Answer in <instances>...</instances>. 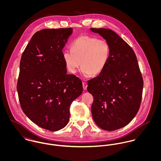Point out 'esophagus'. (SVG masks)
Here are the masks:
<instances>
[{"label": "esophagus", "instance_id": "1", "mask_svg": "<svg viewBox=\"0 0 161 161\" xmlns=\"http://www.w3.org/2000/svg\"><path fill=\"white\" fill-rule=\"evenodd\" d=\"M82 86H83V89H84V90H87V88L88 85H87V84L86 82H82Z\"/></svg>", "mask_w": 161, "mask_h": 161}]
</instances>
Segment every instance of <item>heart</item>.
<instances>
[{
	"mask_svg": "<svg viewBox=\"0 0 161 161\" xmlns=\"http://www.w3.org/2000/svg\"><path fill=\"white\" fill-rule=\"evenodd\" d=\"M70 49L63 51L66 69L70 74H75L81 64L80 72L86 77L102 72L110 56V46L107 40L87 35L77 38Z\"/></svg>",
	"mask_w": 161,
	"mask_h": 161,
	"instance_id": "heart-1",
	"label": "heart"
}]
</instances>
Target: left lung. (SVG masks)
I'll return each mask as SVG.
<instances>
[{"instance_id":"1","label":"left lung","mask_w":161,"mask_h":161,"mask_svg":"<svg viewBox=\"0 0 161 161\" xmlns=\"http://www.w3.org/2000/svg\"><path fill=\"white\" fill-rule=\"evenodd\" d=\"M110 46L108 64L102 72L88 81L93 97L92 117L100 128L114 131L127 125L139 109L143 80L136 56L130 45L114 31L91 28Z\"/></svg>"}]
</instances>
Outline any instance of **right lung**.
<instances>
[{"label":"right lung","instance_id":"obj_1","mask_svg":"<svg viewBox=\"0 0 161 161\" xmlns=\"http://www.w3.org/2000/svg\"><path fill=\"white\" fill-rule=\"evenodd\" d=\"M72 28L44 29L35 33L23 51L17 89L24 114L51 131L68 123L69 108L80 96L82 83L68 74L63 49Z\"/></svg>","mask_w":161,"mask_h":161}]
</instances>
